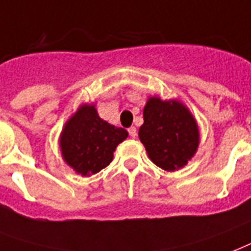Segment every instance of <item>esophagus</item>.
<instances>
[{
  "label": "esophagus",
  "instance_id": "1",
  "mask_svg": "<svg viewBox=\"0 0 251 251\" xmlns=\"http://www.w3.org/2000/svg\"><path fill=\"white\" fill-rule=\"evenodd\" d=\"M129 134L131 138H135L137 137V129L134 127V126H131V127H129Z\"/></svg>",
  "mask_w": 251,
  "mask_h": 251
}]
</instances>
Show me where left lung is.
<instances>
[{
    "label": "left lung",
    "mask_w": 251,
    "mask_h": 251,
    "mask_svg": "<svg viewBox=\"0 0 251 251\" xmlns=\"http://www.w3.org/2000/svg\"><path fill=\"white\" fill-rule=\"evenodd\" d=\"M139 139L151 162L166 171H177L192 159L200 143L198 122L179 100L149 97L143 108Z\"/></svg>",
    "instance_id": "obj_1"
}]
</instances>
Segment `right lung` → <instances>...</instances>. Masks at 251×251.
Instances as JSON below:
<instances>
[{
	"label": "right lung",
	"mask_w": 251,
	"mask_h": 251,
	"mask_svg": "<svg viewBox=\"0 0 251 251\" xmlns=\"http://www.w3.org/2000/svg\"><path fill=\"white\" fill-rule=\"evenodd\" d=\"M127 131L100 118L96 105L83 104L63 126L59 137L62 158L75 172L91 176L113 160V152Z\"/></svg>",
	"instance_id": "add662e5"
}]
</instances>
